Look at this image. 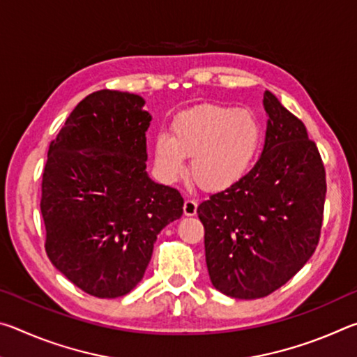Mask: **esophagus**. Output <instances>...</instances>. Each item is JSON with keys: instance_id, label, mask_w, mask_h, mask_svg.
Wrapping results in <instances>:
<instances>
[{"instance_id": "obj_1", "label": "esophagus", "mask_w": 357, "mask_h": 357, "mask_svg": "<svg viewBox=\"0 0 357 357\" xmlns=\"http://www.w3.org/2000/svg\"><path fill=\"white\" fill-rule=\"evenodd\" d=\"M197 206L198 203L195 200H192V198H187V200L184 202V214L187 217H192L197 214Z\"/></svg>"}]
</instances>
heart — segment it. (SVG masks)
Masks as SVG:
<instances>
[{
	"mask_svg": "<svg viewBox=\"0 0 357 357\" xmlns=\"http://www.w3.org/2000/svg\"><path fill=\"white\" fill-rule=\"evenodd\" d=\"M263 142L257 114L247 108L202 105L179 113L172 134L159 132L154 140V164L160 178L174 183L192 157L193 179L208 190H223L244 176Z\"/></svg>",
	"mask_w": 357,
	"mask_h": 357,
	"instance_id": "heart-1",
	"label": "heart"
}]
</instances>
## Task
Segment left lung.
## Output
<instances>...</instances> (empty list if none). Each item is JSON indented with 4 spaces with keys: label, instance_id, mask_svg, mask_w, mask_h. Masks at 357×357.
<instances>
[{
    "label": "left lung",
    "instance_id": "8db88e82",
    "mask_svg": "<svg viewBox=\"0 0 357 357\" xmlns=\"http://www.w3.org/2000/svg\"><path fill=\"white\" fill-rule=\"evenodd\" d=\"M261 155L238 183L197 208L215 289L234 299H258L298 274L321 231L326 173L302 121L271 91Z\"/></svg>",
    "mask_w": 357,
    "mask_h": 357
}]
</instances>
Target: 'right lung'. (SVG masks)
Segmentation results:
<instances>
[{"mask_svg": "<svg viewBox=\"0 0 357 357\" xmlns=\"http://www.w3.org/2000/svg\"><path fill=\"white\" fill-rule=\"evenodd\" d=\"M143 107L137 94H89L48 149L40 200L47 255L96 298L130 293L159 233L183 215L181 193L146 172L153 116Z\"/></svg>", "mask_w": 357, "mask_h": 357, "instance_id": "right-lung-1", "label": "right lung"}]
</instances>
